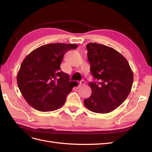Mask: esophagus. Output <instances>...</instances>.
<instances>
[{
    "label": "esophagus",
    "instance_id": "esophagus-1",
    "mask_svg": "<svg viewBox=\"0 0 152 152\" xmlns=\"http://www.w3.org/2000/svg\"><path fill=\"white\" fill-rule=\"evenodd\" d=\"M86 83H85V81L84 80H81L80 82H79V86L80 87V86H83V85H84Z\"/></svg>",
    "mask_w": 152,
    "mask_h": 152
}]
</instances>
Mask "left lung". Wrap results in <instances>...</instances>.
Here are the masks:
<instances>
[{"label":"left lung","instance_id":"8db88e82","mask_svg":"<svg viewBox=\"0 0 152 152\" xmlns=\"http://www.w3.org/2000/svg\"><path fill=\"white\" fill-rule=\"evenodd\" d=\"M92 75L99 82H89L92 93L84 99L90 111L108 113L119 107L129 94L133 73L127 59L107 45L90 42L86 45Z\"/></svg>","mask_w":152,"mask_h":152}]
</instances>
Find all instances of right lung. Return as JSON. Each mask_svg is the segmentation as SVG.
Listing matches in <instances>:
<instances>
[{"label": "right lung", "instance_id": "right-lung-1", "mask_svg": "<svg viewBox=\"0 0 152 152\" xmlns=\"http://www.w3.org/2000/svg\"><path fill=\"white\" fill-rule=\"evenodd\" d=\"M77 48L76 44H49L35 49L23 61L17 75L22 96L31 107L51 112L65 104L74 87L70 77L61 70L65 54Z\"/></svg>", "mask_w": 152, "mask_h": 152}]
</instances>
